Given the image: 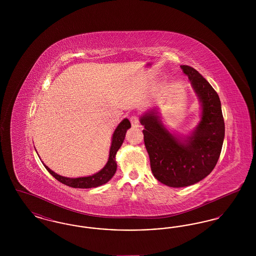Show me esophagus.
Returning a JSON list of instances; mask_svg holds the SVG:
<instances>
[{"instance_id":"34e87169","label":"esophagus","mask_w":256,"mask_h":256,"mask_svg":"<svg viewBox=\"0 0 256 256\" xmlns=\"http://www.w3.org/2000/svg\"><path fill=\"white\" fill-rule=\"evenodd\" d=\"M130 122H132V126H134V128H137V126H139V124H140V120H139V117H137V116H132L130 117Z\"/></svg>"}]
</instances>
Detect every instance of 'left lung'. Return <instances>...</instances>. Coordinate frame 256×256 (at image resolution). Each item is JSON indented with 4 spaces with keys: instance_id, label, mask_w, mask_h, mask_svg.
<instances>
[{
    "instance_id": "obj_1",
    "label": "left lung",
    "mask_w": 256,
    "mask_h": 256,
    "mask_svg": "<svg viewBox=\"0 0 256 256\" xmlns=\"http://www.w3.org/2000/svg\"><path fill=\"white\" fill-rule=\"evenodd\" d=\"M188 76L202 106V121L182 142L170 134L152 112L141 118L144 142L156 178L170 187L200 182L215 168L224 138V121L217 92L196 69L180 66Z\"/></svg>"
}]
</instances>
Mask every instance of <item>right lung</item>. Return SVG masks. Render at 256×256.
<instances>
[{"mask_svg":"<svg viewBox=\"0 0 256 256\" xmlns=\"http://www.w3.org/2000/svg\"><path fill=\"white\" fill-rule=\"evenodd\" d=\"M130 128V122L128 119H124L122 122L119 124V126L115 130V132L113 134V137H112L108 161L106 165L102 170L98 172L97 174H95L93 176H86V178H69L61 176L60 174L54 172L46 165H44V166L56 180H58L60 182L63 183L67 186L73 187V188H93V187H98L100 185H102V184L108 182L116 172L117 164L115 161V156H116V152H118V150L120 148V146H122L126 130H128Z\"/></svg>","mask_w":256,"mask_h":256,"instance_id":"obj_1","label":"right lung"}]
</instances>
